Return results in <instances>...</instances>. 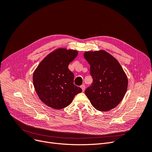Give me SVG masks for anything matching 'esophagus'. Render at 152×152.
<instances>
[{
    "label": "esophagus",
    "mask_w": 152,
    "mask_h": 152,
    "mask_svg": "<svg viewBox=\"0 0 152 152\" xmlns=\"http://www.w3.org/2000/svg\"><path fill=\"white\" fill-rule=\"evenodd\" d=\"M80 87H81V89H82V91H85L86 87H85V85H84V84H82V86H80Z\"/></svg>",
    "instance_id": "34e87169"
}]
</instances>
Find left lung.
Returning <instances> with one entry per match:
<instances>
[{
    "instance_id": "8db88e82",
    "label": "left lung",
    "mask_w": 152,
    "mask_h": 152,
    "mask_svg": "<svg viewBox=\"0 0 152 152\" xmlns=\"http://www.w3.org/2000/svg\"><path fill=\"white\" fill-rule=\"evenodd\" d=\"M90 65L93 83L85 90L91 104L97 110L107 112L121 103L127 89L125 72L117 59L104 50L86 52Z\"/></svg>"
}]
</instances>
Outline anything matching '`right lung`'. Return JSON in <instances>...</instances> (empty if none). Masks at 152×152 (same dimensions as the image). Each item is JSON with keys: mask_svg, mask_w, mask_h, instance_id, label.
I'll return each mask as SVG.
<instances>
[{"mask_svg": "<svg viewBox=\"0 0 152 152\" xmlns=\"http://www.w3.org/2000/svg\"><path fill=\"white\" fill-rule=\"evenodd\" d=\"M77 54L74 50L57 49L45 57L34 72L36 93L48 107L56 110L65 108L82 92L73 84L74 75L68 68Z\"/></svg>", "mask_w": 152, "mask_h": 152, "instance_id": "right-lung-1", "label": "right lung"}]
</instances>
